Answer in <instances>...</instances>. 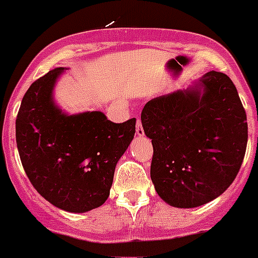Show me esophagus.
<instances>
[{
    "mask_svg": "<svg viewBox=\"0 0 258 258\" xmlns=\"http://www.w3.org/2000/svg\"><path fill=\"white\" fill-rule=\"evenodd\" d=\"M136 132L139 137L145 136V131H143V126H142V121L141 119H137V124H136Z\"/></svg>",
    "mask_w": 258,
    "mask_h": 258,
    "instance_id": "1",
    "label": "esophagus"
}]
</instances>
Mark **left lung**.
Wrapping results in <instances>:
<instances>
[{"mask_svg": "<svg viewBox=\"0 0 258 258\" xmlns=\"http://www.w3.org/2000/svg\"><path fill=\"white\" fill-rule=\"evenodd\" d=\"M141 120L152 139L151 179L170 206H202L233 183L244 158L248 125L228 75L212 70L189 88L156 97Z\"/></svg>", "mask_w": 258, "mask_h": 258, "instance_id": "1", "label": "left lung"}]
</instances>
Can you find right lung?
Returning <instances> with one entry per match:
<instances>
[{"instance_id":"right-lung-1","label":"right lung","mask_w":258,"mask_h":258,"mask_svg":"<svg viewBox=\"0 0 258 258\" xmlns=\"http://www.w3.org/2000/svg\"><path fill=\"white\" fill-rule=\"evenodd\" d=\"M63 73L56 68L35 80L16 117V145L37 192L68 212L91 211L110 196L113 172L136 133V119L112 122L101 111L68 115L53 101Z\"/></svg>"}]
</instances>
